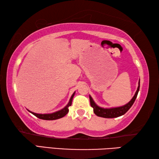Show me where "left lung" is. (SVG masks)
I'll list each match as a JSON object with an SVG mask.
<instances>
[{"label":"left lung","mask_w":159,"mask_h":159,"mask_svg":"<svg viewBox=\"0 0 159 159\" xmlns=\"http://www.w3.org/2000/svg\"><path fill=\"white\" fill-rule=\"evenodd\" d=\"M139 90V86L135 94H134L133 99L128 102L127 104L120 107H116V108H111V109H104L101 108V107H98L97 104L94 102L93 99L90 96V105L93 108V111L95 114L99 117H103V118H116L118 116H120L123 114H125L127 112L129 109L133 105V103L135 101V99L138 96V94Z\"/></svg>","instance_id":"obj_1"}]
</instances>
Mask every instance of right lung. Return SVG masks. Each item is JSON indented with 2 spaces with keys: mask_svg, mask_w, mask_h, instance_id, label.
Masks as SVG:
<instances>
[{
  "mask_svg": "<svg viewBox=\"0 0 159 159\" xmlns=\"http://www.w3.org/2000/svg\"><path fill=\"white\" fill-rule=\"evenodd\" d=\"M75 93H74L73 95L71 97V99H70L69 102L68 104L64 107V109H62L60 111H58L57 112L52 113V114H36V113L31 112L30 111L32 114H34L35 116H36L37 118H41V119L43 120H56V119H59V118L64 117V116L67 114V113L69 112V107L71 105L72 103V99H73V98L74 96Z\"/></svg>",
  "mask_w": 159,
  "mask_h": 159,
  "instance_id": "1",
  "label": "right lung"
}]
</instances>
